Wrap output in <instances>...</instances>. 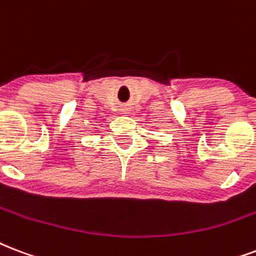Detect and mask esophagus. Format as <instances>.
I'll return each instance as SVG.
<instances>
[{
    "instance_id": "esophagus-1",
    "label": "esophagus",
    "mask_w": 256,
    "mask_h": 256,
    "mask_svg": "<svg viewBox=\"0 0 256 256\" xmlns=\"http://www.w3.org/2000/svg\"><path fill=\"white\" fill-rule=\"evenodd\" d=\"M124 112H128V108H126V107L124 108Z\"/></svg>"
}]
</instances>
